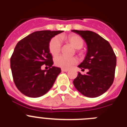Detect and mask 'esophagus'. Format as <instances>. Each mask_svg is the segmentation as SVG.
Listing matches in <instances>:
<instances>
[{"mask_svg": "<svg viewBox=\"0 0 127 127\" xmlns=\"http://www.w3.org/2000/svg\"><path fill=\"white\" fill-rule=\"evenodd\" d=\"M62 72H68L69 70L68 69H62Z\"/></svg>", "mask_w": 127, "mask_h": 127, "instance_id": "34e87169", "label": "esophagus"}]
</instances>
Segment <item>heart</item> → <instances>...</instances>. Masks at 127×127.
<instances>
[{"label": "heart", "instance_id": "obj_1", "mask_svg": "<svg viewBox=\"0 0 127 127\" xmlns=\"http://www.w3.org/2000/svg\"><path fill=\"white\" fill-rule=\"evenodd\" d=\"M65 39L71 44L74 48L77 50L82 48L84 44L83 39L79 35L76 34H70L65 37ZM62 47L61 39L59 36H55L53 37L49 44V50L52 55H57ZM77 63V58L74 57H67L65 56H58L55 59V64L57 66L60 67L62 69H70L73 65Z\"/></svg>", "mask_w": 127, "mask_h": 127}]
</instances>
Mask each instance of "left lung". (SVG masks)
Returning a JSON list of instances; mask_svg holds the SVG:
<instances>
[{"label": "left lung", "mask_w": 127, "mask_h": 127, "mask_svg": "<svg viewBox=\"0 0 127 127\" xmlns=\"http://www.w3.org/2000/svg\"><path fill=\"white\" fill-rule=\"evenodd\" d=\"M79 34L87 44L85 60L78 65L86 74L78 72L73 81L75 88L83 95L94 98L102 95L111 86L114 78L116 57L107 41L89 30H72Z\"/></svg>", "instance_id": "left-lung-1"}]
</instances>
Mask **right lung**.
Segmentation results:
<instances>
[{
    "label": "right lung",
    "mask_w": 127,
    "mask_h": 127,
    "mask_svg": "<svg viewBox=\"0 0 127 127\" xmlns=\"http://www.w3.org/2000/svg\"><path fill=\"white\" fill-rule=\"evenodd\" d=\"M63 31L42 30L29 35L19 41L11 57V69L14 84L25 95L36 98L46 94L61 72L52 66L49 44L51 38ZM45 64L50 69L42 70Z\"/></svg>",
    "instance_id": "right-lung-1"
}]
</instances>
